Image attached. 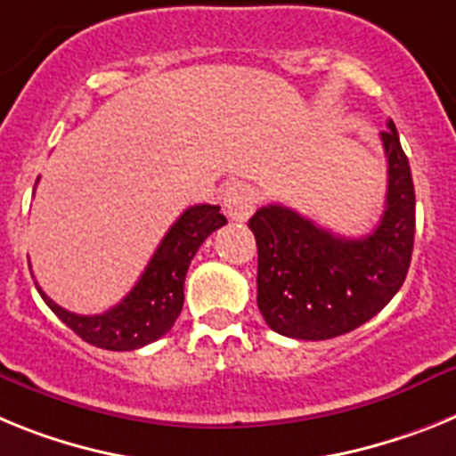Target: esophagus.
<instances>
[{
    "instance_id": "1",
    "label": "esophagus",
    "mask_w": 456,
    "mask_h": 456,
    "mask_svg": "<svg viewBox=\"0 0 456 456\" xmlns=\"http://www.w3.org/2000/svg\"><path fill=\"white\" fill-rule=\"evenodd\" d=\"M223 206L232 220H248L256 206V190L248 183H232L223 192Z\"/></svg>"
}]
</instances>
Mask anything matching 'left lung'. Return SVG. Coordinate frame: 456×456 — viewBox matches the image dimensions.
I'll use <instances>...</instances> for the list:
<instances>
[{
    "instance_id": "left-lung-1",
    "label": "left lung",
    "mask_w": 456,
    "mask_h": 456,
    "mask_svg": "<svg viewBox=\"0 0 456 456\" xmlns=\"http://www.w3.org/2000/svg\"><path fill=\"white\" fill-rule=\"evenodd\" d=\"M387 195L381 223L362 239H342L280 204L250 217L256 239V305L284 338L330 339L355 330L402 289L415 236V190L393 121L381 133Z\"/></svg>"
}]
</instances>
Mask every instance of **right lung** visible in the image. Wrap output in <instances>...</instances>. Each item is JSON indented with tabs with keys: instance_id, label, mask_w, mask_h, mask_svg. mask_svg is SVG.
<instances>
[{
	"instance_id": "right-lung-1",
	"label": "right lung",
	"mask_w": 456,
	"mask_h": 456,
	"mask_svg": "<svg viewBox=\"0 0 456 456\" xmlns=\"http://www.w3.org/2000/svg\"><path fill=\"white\" fill-rule=\"evenodd\" d=\"M38 183V181H37ZM227 224L220 206L200 204L185 208L158 245L130 294L112 310L85 316L63 310L37 284L45 305L85 342L108 351H133L172 330L183 307V282L190 261L216 229Z\"/></svg>"
}]
</instances>
